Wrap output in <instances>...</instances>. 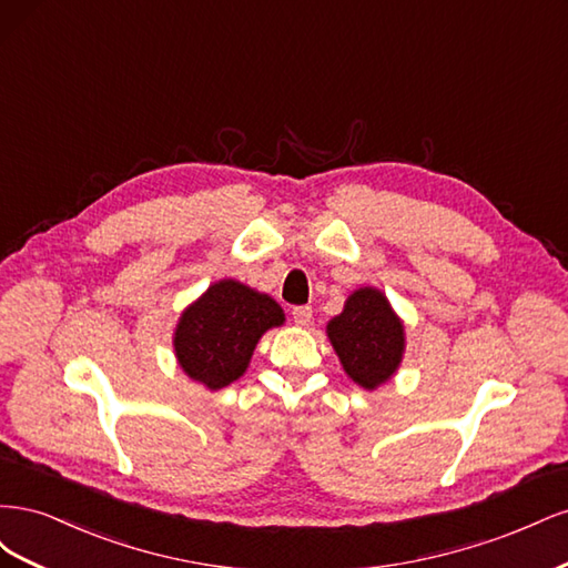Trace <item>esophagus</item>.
Segmentation results:
<instances>
[{"label": "esophagus", "instance_id": "esophagus-1", "mask_svg": "<svg viewBox=\"0 0 568 568\" xmlns=\"http://www.w3.org/2000/svg\"><path fill=\"white\" fill-rule=\"evenodd\" d=\"M311 320H313V307L311 305L294 307V322L298 326H307V324H311Z\"/></svg>", "mask_w": 568, "mask_h": 568}]
</instances>
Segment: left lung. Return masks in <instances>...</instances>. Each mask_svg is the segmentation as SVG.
I'll return each instance as SVG.
<instances>
[{
  "instance_id": "obj_1",
  "label": "left lung",
  "mask_w": 568,
  "mask_h": 568,
  "mask_svg": "<svg viewBox=\"0 0 568 568\" xmlns=\"http://www.w3.org/2000/svg\"><path fill=\"white\" fill-rule=\"evenodd\" d=\"M326 336L346 374L367 390L386 384L403 363L405 326L374 286L353 291L343 313L326 324Z\"/></svg>"
}]
</instances>
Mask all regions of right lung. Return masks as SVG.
I'll return each mask as SVG.
<instances>
[{
	"instance_id": "1",
	"label": "right lung",
	"mask_w": 568,
	"mask_h": 568,
	"mask_svg": "<svg viewBox=\"0 0 568 568\" xmlns=\"http://www.w3.org/2000/svg\"><path fill=\"white\" fill-rule=\"evenodd\" d=\"M280 324L284 311L267 294L236 280L215 282L178 322V363L189 379L225 388L246 372L261 336Z\"/></svg>"
}]
</instances>
